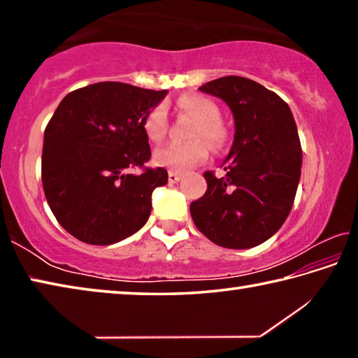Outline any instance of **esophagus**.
Returning a JSON list of instances; mask_svg holds the SVG:
<instances>
[{
  "mask_svg": "<svg viewBox=\"0 0 358 358\" xmlns=\"http://www.w3.org/2000/svg\"><path fill=\"white\" fill-rule=\"evenodd\" d=\"M180 178H181V173L175 172V171H169V183L171 185L177 183V181H180Z\"/></svg>",
  "mask_w": 358,
  "mask_h": 358,
  "instance_id": "obj_1",
  "label": "esophagus"
}]
</instances>
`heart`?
<instances>
[{"label":"heart","instance_id":"b5f03b06","mask_svg":"<svg viewBox=\"0 0 358 358\" xmlns=\"http://www.w3.org/2000/svg\"><path fill=\"white\" fill-rule=\"evenodd\" d=\"M178 108L197 121L191 132L194 142H172L155 151V162L169 171L185 172L207 161L208 145L220 148L226 141V129L221 123V112L213 101L201 94H185L177 101ZM143 131L151 142H161L169 131L167 108L157 104L145 115Z\"/></svg>","mask_w":358,"mask_h":358}]
</instances>
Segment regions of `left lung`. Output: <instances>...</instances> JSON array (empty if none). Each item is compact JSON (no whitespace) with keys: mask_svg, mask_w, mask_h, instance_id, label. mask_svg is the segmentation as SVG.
<instances>
[{"mask_svg":"<svg viewBox=\"0 0 358 358\" xmlns=\"http://www.w3.org/2000/svg\"><path fill=\"white\" fill-rule=\"evenodd\" d=\"M199 90L230 107L235 136L222 177L203 173L207 192L191 203L192 221L213 243L248 250L275 235L292 210L301 172L294 115L276 93L246 77H221Z\"/></svg>","mask_w":358,"mask_h":358,"instance_id":"obj_1","label":"left lung"}]
</instances>
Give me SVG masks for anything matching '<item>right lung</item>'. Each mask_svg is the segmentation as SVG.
<instances>
[{
    "label": "right lung",
    "instance_id": "1",
    "mask_svg": "<svg viewBox=\"0 0 358 358\" xmlns=\"http://www.w3.org/2000/svg\"><path fill=\"white\" fill-rule=\"evenodd\" d=\"M167 90L99 82L71 92L44 132L42 186L62 227L88 245H113L148 221L151 194L169 180L151 156L143 118ZM143 169L132 174L131 168Z\"/></svg>",
    "mask_w": 358,
    "mask_h": 358
}]
</instances>
